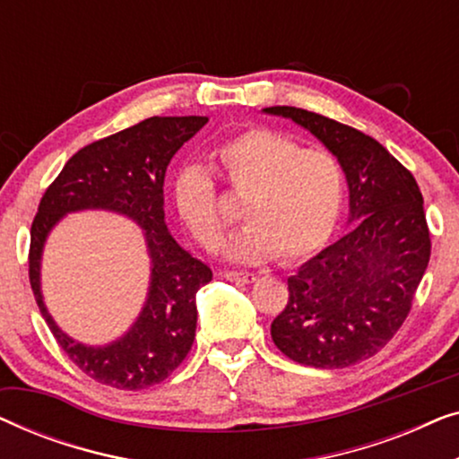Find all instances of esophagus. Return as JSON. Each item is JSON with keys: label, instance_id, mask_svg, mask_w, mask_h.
Instances as JSON below:
<instances>
[{"label": "esophagus", "instance_id": "34e87169", "mask_svg": "<svg viewBox=\"0 0 459 459\" xmlns=\"http://www.w3.org/2000/svg\"><path fill=\"white\" fill-rule=\"evenodd\" d=\"M219 275L230 281H238V284H250V281L256 280L255 273H248V272H230V269H225V272H219Z\"/></svg>", "mask_w": 459, "mask_h": 459}]
</instances>
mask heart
Masks as SVG:
<instances>
[{"label": "heart", "mask_w": 459, "mask_h": 459, "mask_svg": "<svg viewBox=\"0 0 459 459\" xmlns=\"http://www.w3.org/2000/svg\"><path fill=\"white\" fill-rule=\"evenodd\" d=\"M211 159L230 192L242 200L247 225L225 247L230 259L263 263L305 259L334 234L344 203L341 160L325 148H300L269 127H250L212 148ZM179 221L206 250L221 242L231 217L219 203L206 169L187 165L175 175Z\"/></svg>", "instance_id": "obj_1"}]
</instances>
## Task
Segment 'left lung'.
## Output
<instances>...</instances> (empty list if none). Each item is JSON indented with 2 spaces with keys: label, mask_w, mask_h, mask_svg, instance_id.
I'll return each mask as SVG.
<instances>
[{
  "label": "left lung",
  "mask_w": 459,
  "mask_h": 459,
  "mask_svg": "<svg viewBox=\"0 0 459 459\" xmlns=\"http://www.w3.org/2000/svg\"><path fill=\"white\" fill-rule=\"evenodd\" d=\"M309 129L341 160L351 221L341 240L288 278L272 338L300 366L341 369L378 353L410 316L430 261L422 192L411 171L361 131L294 106H272Z\"/></svg>",
  "instance_id": "1"
}]
</instances>
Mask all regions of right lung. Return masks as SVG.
Instances as JSON below:
<instances>
[{
	"mask_svg": "<svg viewBox=\"0 0 459 459\" xmlns=\"http://www.w3.org/2000/svg\"><path fill=\"white\" fill-rule=\"evenodd\" d=\"M206 117H150L81 148L48 186L30 225L29 280L37 307L62 351L106 386L140 391L159 385L186 359L196 334V292L211 267L179 247L165 225V173L173 154L204 127ZM110 208L147 230L153 281L141 319L121 342L91 350L60 333L42 305L39 259L47 231L68 210Z\"/></svg>",
	"mask_w": 459,
	"mask_h": 459,
	"instance_id": "right-lung-1",
	"label": "right lung"
}]
</instances>
